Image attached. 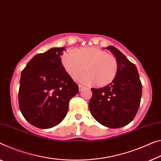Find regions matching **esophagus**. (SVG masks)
Segmentation results:
<instances>
[{
  "instance_id": "1",
  "label": "esophagus",
  "mask_w": 161,
  "mask_h": 161,
  "mask_svg": "<svg viewBox=\"0 0 161 161\" xmlns=\"http://www.w3.org/2000/svg\"><path fill=\"white\" fill-rule=\"evenodd\" d=\"M84 88H86V87H84V86H80V85H79V90H80V91H82V90H83Z\"/></svg>"
}]
</instances>
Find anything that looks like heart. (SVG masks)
I'll use <instances>...</instances> for the list:
<instances>
[{
  "instance_id": "obj_1",
  "label": "heart",
  "mask_w": 161,
  "mask_h": 161,
  "mask_svg": "<svg viewBox=\"0 0 161 161\" xmlns=\"http://www.w3.org/2000/svg\"><path fill=\"white\" fill-rule=\"evenodd\" d=\"M61 62L66 73L74 80L86 69L87 73L78 80L88 85L95 83L98 86L108 85L114 80L118 73L117 59L93 47H86L74 52L67 51L62 56Z\"/></svg>"
}]
</instances>
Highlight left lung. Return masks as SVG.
<instances>
[{"label": "left lung", "mask_w": 161, "mask_h": 161, "mask_svg": "<svg viewBox=\"0 0 161 161\" xmlns=\"http://www.w3.org/2000/svg\"><path fill=\"white\" fill-rule=\"evenodd\" d=\"M118 62V73L112 83L91 88L89 108L93 117L108 128H119L135 118L142 97V83L135 64L113 46L106 47Z\"/></svg>", "instance_id": "obj_1"}]
</instances>
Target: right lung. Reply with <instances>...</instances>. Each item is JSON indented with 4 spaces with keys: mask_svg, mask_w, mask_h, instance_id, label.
Here are the masks:
<instances>
[{
    "mask_svg": "<svg viewBox=\"0 0 161 161\" xmlns=\"http://www.w3.org/2000/svg\"><path fill=\"white\" fill-rule=\"evenodd\" d=\"M64 50L53 47L37 54L21 72L19 108L24 117L40 129L60 124L68 112L69 101L78 93V86L62 65Z\"/></svg>",
    "mask_w": 161,
    "mask_h": 161,
    "instance_id": "right-lung-1",
    "label": "right lung"
}]
</instances>
